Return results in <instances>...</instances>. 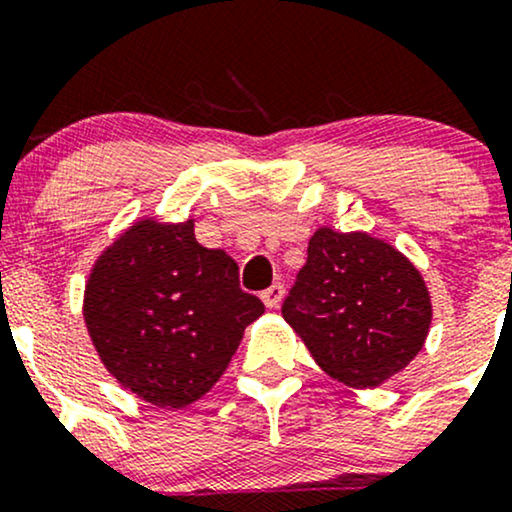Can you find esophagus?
Masks as SVG:
<instances>
[{
    "label": "esophagus",
    "instance_id": "34e87169",
    "mask_svg": "<svg viewBox=\"0 0 512 512\" xmlns=\"http://www.w3.org/2000/svg\"><path fill=\"white\" fill-rule=\"evenodd\" d=\"M281 298H284V286L281 284H272L269 289L262 291V303L267 305V308H279Z\"/></svg>",
    "mask_w": 512,
    "mask_h": 512
}]
</instances>
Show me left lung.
<instances>
[{
    "label": "left lung",
    "instance_id": "left-lung-1",
    "mask_svg": "<svg viewBox=\"0 0 512 512\" xmlns=\"http://www.w3.org/2000/svg\"><path fill=\"white\" fill-rule=\"evenodd\" d=\"M281 313L330 378L366 390L424 349L433 305L424 276L390 243L322 226Z\"/></svg>",
    "mask_w": 512,
    "mask_h": 512
}]
</instances>
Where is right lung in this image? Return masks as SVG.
Wrapping results in <instances>:
<instances>
[{
  "mask_svg": "<svg viewBox=\"0 0 512 512\" xmlns=\"http://www.w3.org/2000/svg\"><path fill=\"white\" fill-rule=\"evenodd\" d=\"M264 313L238 284V264L197 243L195 219L134 221L98 255L84 322L103 366L161 409L204 397Z\"/></svg>",
  "mask_w": 512,
  "mask_h": 512,
  "instance_id": "right-lung-1",
  "label": "right lung"
}]
</instances>
